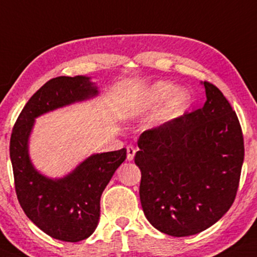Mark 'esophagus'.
<instances>
[{"mask_svg": "<svg viewBox=\"0 0 257 257\" xmlns=\"http://www.w3.org/2000/svg\"><path fill=\"white\" fill-rule=\"evenodd\" d=\"M126 150H127V160L128 161L134 160L135 155H136V149L132 147V145H128V147L126 148Z\"/></svg>", "mask_w": 257, "mask_h": 257, "instance_id": "1", "label": "esophagus"}]
</instances>
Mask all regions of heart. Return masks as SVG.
Here are the masks:
<instances>
[{
    "label": "heart",
    "instance_id": "heart-1",
    "mask_svg": "<svg viewBox=\"0 0 257 257\" xmlns=\"http://www.w3.org/2000/svg\"><path fill=\"white\" fill-rule=\"evenodd\" d=\"M170 99L169 112L181 109L191 101L189 93L186 89H177L176 85L170 82L160 81L153 84L148 95V102L157 104Z\"/></svg>",
    "mask_w": 257,
    "mask_h": 257
}]
</instances>
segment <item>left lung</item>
Listing matches in <instances>:
<instances>
[{
  "mask_svg": "<svg viewBox=\"0 0 257 257\" xmlns=\"http://www.w3.org/2000/svg\"><path fill=\"white\" fill-rule=\"evenodd\" d=\"M202 84L204 106L144 131L135 156L145 217L174 237L201 232L229 211L244 160L236 112L216 85Z\"/></svg>",
  "mask_w": 257,
  "mask_h": 257,
  "instance_id": "1",
  "label": "left lung"
}]
</instances>
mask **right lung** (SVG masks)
Wrapping results in <instances>:
<instances>
[{
    "label": "right lung",
    "mask_w": 257,
    "mask_h": 257,
    "mask_svg": "<svg viewBox=\"0 0 257 257\" xmlns=\"http://www.w3.org/2000/svg\"><path fill=\"white\" fill-rule=\"evenodd\" d=\"M85 76H59L46 82L25 104L13 127L11 161L15 192L26 216L46 235L80 242L96 229L100 199L113 174L126 158V149L91 155L62 179H49L33 167L28 139L36 118L50 110L96 96Z\"/></svg>",
    "instance_id": "add662e5"
}]
</instances>
